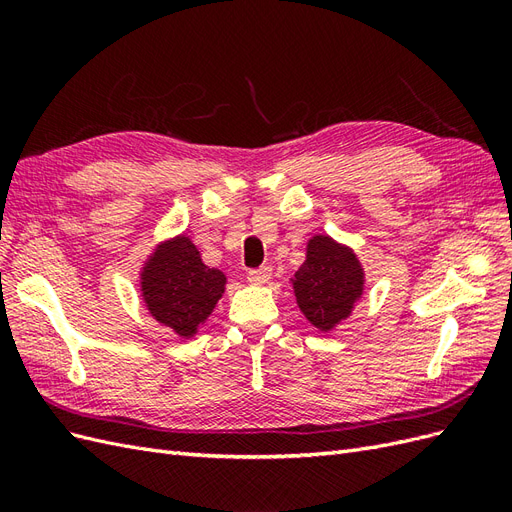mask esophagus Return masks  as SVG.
<instances>
[{
    "instance_id": "1",
    "label": "esophagus",
    "mask_w": 512,
    "mask_h": 512,
    "mask_svg": "<svg viewBox=\"0 0 512 512\" xmlns=\"http://www.w3.org/2000/svg\"><path fill=\"white\" fill-rule=\"evenodd\" d=\"M271 267H258V269H252L247 271V282L250 284H267L271 280Z\"/></svg>"
}]
</instances>
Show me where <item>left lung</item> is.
<instances>
[{"label":"left lung","mask_w":512,"mask_h":512,"mask_svg":"<svg viewBox=\"0 0 512 512\" xmlns=\"http://www.w3.org/2000/svg\"><path fill=\"white\" fill-rule=\"evenodd\" d=\"M292 284L305 318L327 333L350 316L363 294V269L348 247L320 235L309 241L307 260Z\"/></svg>","instance_id":"1"}]
</instances>
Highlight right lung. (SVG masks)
<instances>
[{
    "label": "right lung",
    "instance_id": "1",
    "mask_svg": "<svg viewBox=\"0 0 512 512\" xmlns=\"http://www.w3.org/2000/svg\"><path fill=\"white\" fill-rule=\"evenodd\" d=\"M226 277L207 267L188 237L160 245L143 271L151 316L181 337H192L222 297Z\"/></svg>",
    "mask_w": 512,
    "mask_h": 512
}]
</instances>
